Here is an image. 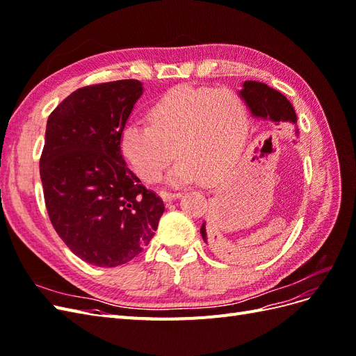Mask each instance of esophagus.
<instances>
[{
  "label": "esophagus",
  "instance_id": "esophagus-1",
  "mask_svg": "<svg viewBox=\"0 0 356 356\" xmlns=\"http://www.w3.org/2000/svg\"><path fill=\"white\" fill-rule=\"evenodd\" d=\"M181 196V191H170V190H160V197L163 200H172Z\"/></svg>",
  "mask_w": 356,
  "mask_h": 356
}]
</instances>
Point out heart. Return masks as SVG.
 Returning a JSON list of instances; mask_svg holds the SVG:
<instances>
[{
	"label": "heart",
	"instance_id": "1",
	"mask_svg": "<svg viewBox=\"0 0 356 356\" xmlns=\"http://www.w3.org/2000/svg\"><path fill=\"white\" fill-rule=\"evenodd\" d=\"M147 118L148 124L123 127L120 153L148 184L161 178L175 154L181 159L172 181L218 178L238 161L248 135L246 105L230 89L181 86L149 106Z\"/></svg>",
	"mask_w": 356,
	"mask_h": 356
}]
</instances>
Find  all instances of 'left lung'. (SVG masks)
<instances>
[{"label":"left lung","mask_w":356,"mask_h":356,"mask_svg":"<svg viewBox=\"0 0 356 356\" xmlns=\"http://www.w3.org/2000/svg\"><path fill=\"white\" fill-rule=\"evenodd\" d=\"M242 99L246 102V105L250 106V110L252 115L255 117H261V118H270L273 122H297V115L293 108V105L285 98V96L277 92L272 88H268L264 83H258V81H245L243 83V89L241 90ZM207 222H203L200 233L202 238L207 242ZM211 232L213 229L211 227ZM217 238V236H215ZM218 252L224 258H233V254L229 252L227 248H225L224 242H218Z\"/></svg>","instance_id":"1"}]
</instances>
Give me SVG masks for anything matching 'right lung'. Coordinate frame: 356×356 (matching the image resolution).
Returning a JSON list of instances; mask_svg holds the SVG:
<instances>
[{
	"mask_svg": "<svg viewBox=\"0 0 356 356\" xmlns=\"http://www.w3.org/2000/svg\"><path fill=\"white\" fill-rule=\"evenodd\" d=\"M143 83L84 86L51 111L40 175L51 225L83 261L115 267L144 251L165 204L126 166L120 134Z\"/></svg>",
	"mask_w": 356,
	"mask_h": 356,
	"instance_id": "right-lung-1",
	"label": "right lung"
}]
</instances>
